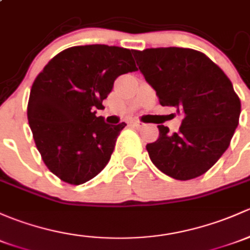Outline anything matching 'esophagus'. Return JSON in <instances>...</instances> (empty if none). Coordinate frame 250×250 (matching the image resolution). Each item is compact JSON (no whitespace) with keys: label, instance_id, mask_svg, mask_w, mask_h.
Segmentation results:
<instances>
[{"label":"esophagus","instance_id":"esophagus-1","mask_svg":"<svg viewBox=\"0 0 250 250\" xmlns=\"http://www.w3.org/2000/svg\"><path fill=\"white\" fill-rule=\"evenodd\" d=\"M132 125H134V127H136V128H141V127H144V123L139 122V121H134V122L132 123Z\"/></svg>","mask_w":250,"mask_h":250}]
</instances>
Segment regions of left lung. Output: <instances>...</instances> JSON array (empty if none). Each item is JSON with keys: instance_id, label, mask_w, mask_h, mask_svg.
Here are the masks:
<instances>
[{"instance_id": "8db88e82", "label": "left lung", "mask_w": 250, "mask_h": 250, "mask_svg": "<svg viewBox=\"0 0 250 250\" xmlns=\"http://www.w3.org/2000/svg\"><path fill=\"white\" fill-rule=\"evenodd\" d=\"M133 55L159 103L183 117L177 133L158 125V140L146 146L149 158L175 180L199 177L227 151L238 125L241 102L232 83L196 50L170 46L134 50Z\"/></svg>"}]
</instances>
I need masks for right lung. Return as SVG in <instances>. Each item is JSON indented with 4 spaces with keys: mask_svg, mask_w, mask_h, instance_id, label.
<instances>
[{
    "mask_svg": "<svg viewBox=\"0 0 250 250\" xmlns=\"http://www.w3.org/2000/svg\"><path fill=\"white\" fill-rule=\"evenodd\" d=\"M132 50L104 44L72 46L36 78L28 125L48 169L69 185L92 180L106 167L125 123L96 116L120 75L138 70Z\"/></svg>",
    "mask_w": 250,
    "mask_h": 250,
    "instance_id": "1",
    "label": "right lung"
}]
</instances>
